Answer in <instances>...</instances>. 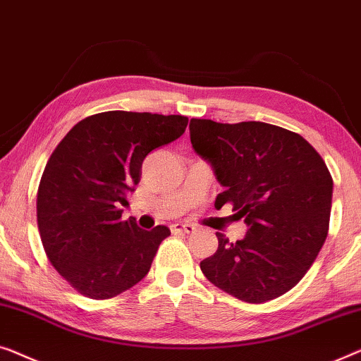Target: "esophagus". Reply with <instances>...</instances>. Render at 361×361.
<instances>
[{
    "mask_svg": "<svg viewBox=\"0 0 361 361\" xmlns=\"http://www.w3.org/2000/svg\"><path fill=\"white\" fill-rule=\"evenodd\" d=\"M171 231H173V232H181V233H191L192 231H195V226L183 224V222H178V224L171 226Z\"/></svg>",
    "mask_w": 361,
    "mask_h": 361,
    "instance_id": "1",
    "label": "esophagus"
}]
</instances>
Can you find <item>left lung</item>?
I'll use <instances>...</instances> for the list:
<instances>
[{"mask_svg": "<svg viewBox=\"0 0 361 361\" xmlns=\"http://www.w3.org/2000/svg\"><path fill=\"white\" fill-rule=\"evenodd\" d=\"M190 134L192 149L226 188L216 207L229 202L248 226L233 243L217 232L219 247L200 263L201 271L240 301L283 296L302 280L326 242L334 185L326 161L296 132L257 121L191 119Z\"/></svg>", "mask_w": 361, "mask_h": 361, "instance_id": "obj_1", "label": "left lung"}]
</instances>
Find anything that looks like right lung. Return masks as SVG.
Returning <instances> with one entry per match:
<instances>
[{
  "mask_svg": "<svg viewBox=\"0 0 361 361\" xmlns=\"http://www.w3.org/2000/svg\"><path fill=\"white\" fill-rule=\"evenodd\" d=\"M186 116L106 111L88 116L63 137L45 165L37 190V226L45 255L75 291L109 299L150 270L170 229L123 221L142 161L178 139Z\"/></svg>",
  "mask_w": 361,
  "mask_h": 361,
  "instance_id": "1",
  "label": "right lung"
}]
</instances>
